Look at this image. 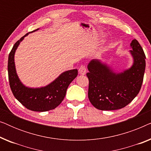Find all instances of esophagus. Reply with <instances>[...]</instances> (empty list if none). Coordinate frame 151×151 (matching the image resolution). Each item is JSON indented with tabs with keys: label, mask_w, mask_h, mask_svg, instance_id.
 I'll use <instances>...</instances> for the list:
<instances>
[{
	"label": "esophagus",
	"mask_w": 151,
	"mask_h": 151,
	"mask_svg": "<svg viewBox=\"0 0 151 151\" xmlns=\"http://www.w3.org/2000/svg\"><path fill=\"white\" fill-rule=\"evenodd\" d=\"M78 72L80 75H85L86 72V69L85 67V66H81L79 68V70H78Z\"/></svg>",
	"instance_id": "34e87169"
}]
</instances>
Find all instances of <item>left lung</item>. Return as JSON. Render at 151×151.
Here are the masks:
<instances>
[{"instance_id":"8db88e82","label":"left lung","mask_w":151,"mask_h":151,"mask_svg":"<svg viewBox=\"0 0 151 151\" xmlns=\"http://www.w3.org/2000/svg\"><path fill=\"white\" fill-rule=\"evenodd\" d=\"M130 47L133 65L120 72L100 60L93 59L88 63V97L96 109L102 111L120 109L139 93L145 71L146 56L136 39L132 40Z\"/></svg>"}]
</instances>
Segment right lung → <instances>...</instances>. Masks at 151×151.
<instances>
[{"mask_svg":"<svg viewBox=\"0 0 151 151\" xmlns=\"http://www.w3.org/2000/svg\"><path fill=\"white\" fill-rule=\"evenodd\" d=\"M38 29H37L32 32ZM28 35L29 33L15 43L9 54L7 68L10 88L14 97L27 109L38 112L52 110L56 108L65 98L68 86L77 77L78 69L63 72L53 82L45 86L33 88L24 85L16 72L14 55L20 43Z\"/></svg>","mask_w":151,"mask_h":151,"instance_id":"add662e5","label":"right lung"}]
</instances>
